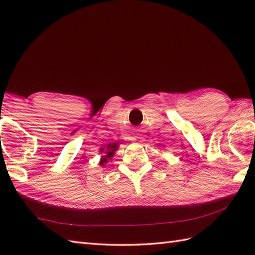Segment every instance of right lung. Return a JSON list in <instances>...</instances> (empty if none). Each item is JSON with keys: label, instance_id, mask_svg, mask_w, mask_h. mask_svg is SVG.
<instances>
[{"label": "right lung", "instance_id": "1", "mask_svg": "<svg viewBox=\"0 0 255 255\" xmlns=\"http://www.w3.org/2000/svg\"><path fill=\"white\" fill-rule=\"evenodd\" d=\"M107 150H106V153H107V155H105V156H103V160L101 161V165H104V163H106L107 162V158H111V156L113 155V153L115 152L116 151V149H117V144H108L107 145V148H106ZM101 151L103 152V151H104V149H101Z\"/></svg>", "mask_w": 255, "mask_h": 255}]
</instances>
